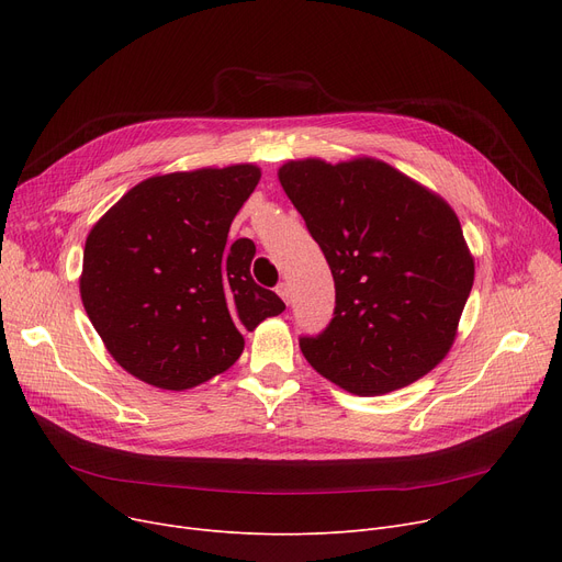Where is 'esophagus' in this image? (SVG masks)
Wrapping results in <instances>:
<instances>
[{
  "instance_id": "obj_1",
  "label": "esophagus",
  "mask_w": 562,
  "mask_h": 562,
  "mask_svg": "<svg viewBox=\"0 0 562 562\" xmlns=\"http://www.w3.org/2000/svg\"><path fill=\"white\" fill-rule=\"evenodd\" d=\"M276 291H278V296L289 305V301H291V289H289V284H286V282H280Z\"/></svg>"
}]
</instances>
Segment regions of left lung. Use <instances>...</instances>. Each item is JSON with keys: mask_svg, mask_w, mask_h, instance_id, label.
I'll list each match as a JSON object with an SVG mask.
<instances>
[{"mask_svg": "<svg viewBox=\"0 0 562 562\" xmlns=\"http://www.w3.org/2000/svg\"><path fill=\"white\" fill-rule=\"evenodd\" d=\"M278 180L337 291L330 326L301 339L305 360L358 396L390 394L432 371L474 284V255L451 204L373 157L291 159Z\"/></svg>", "mask_w": 562, "mask_h": 562, "instance_id": "8db88e82", "label": "left lung"}]
</instances>
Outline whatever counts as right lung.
<instances>
[{"mask_svg": "<svg viewBox=\"0 0 562 562\" xmlns=\"http://www.w3.org/2000/svg\"><path fill=\"white\" fill-rule=\"evenodd\" d=\"M259 177L255 164L147 177L88 232L83 310L111 358L147 385H202L239 360L244 328L284 312L250 276L255 244H227Z\"/></svg>", "mask_w": 562, "mask_h": 562, "instance_id": "add662e5", "label": "right lung"}]
</instances>
